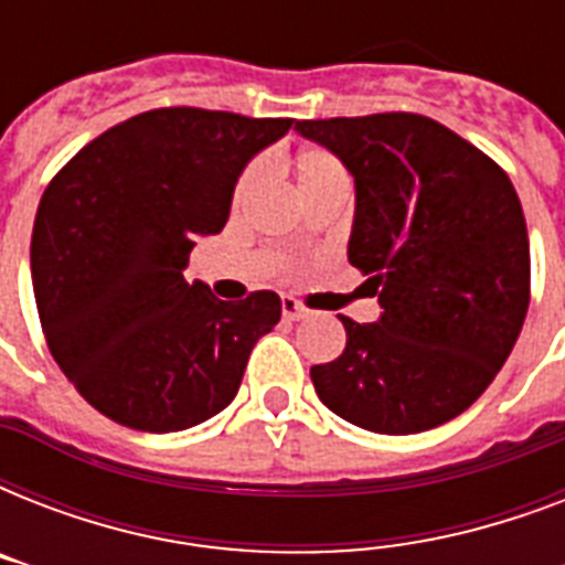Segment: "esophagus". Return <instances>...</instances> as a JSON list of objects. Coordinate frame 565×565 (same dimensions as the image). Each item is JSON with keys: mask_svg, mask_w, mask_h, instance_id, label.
Here are the masks:
<instances>
[{"mask_svg": "<svg viewBox=\"0 0 565 565\" xmlns=\"http://www.w3.org/2000/svg\"><path fill=\"white\" fill-rule=\"evenodd\" d=\"M281 313H284V319H290V322H299V319L308 317V308H305L301 301L292 299V296H284V299H281Z\"/></svg>", "mask_w": 565, "mask_h": 565, "instance_id": "esophagus-1", "label": "esophagus"}]
</instances>
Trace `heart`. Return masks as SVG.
<instances>
[{
  "label": "heart",
  "instance_id": "obj_1",
  "mask_svg": "<svg viewBox=\"0 0 565 565\" xmlns=\"http://www.w3.org/2000/svg\"><path fill=\"white\" fill-rule=\"evenodd\" d=\"M257 175H260V163H252V167L243 172V179H239L237 195L248 193L252 184L257 181ZM292 179H296L299 193L308 199V195L319 193V190L334 188V184H345V170L343 163L337 161L328 149L308 146V149H301V152H296V158H292Z\"/></svg>",
  "mask_w": 565,
  "mask_h": 565
}]
</instances>
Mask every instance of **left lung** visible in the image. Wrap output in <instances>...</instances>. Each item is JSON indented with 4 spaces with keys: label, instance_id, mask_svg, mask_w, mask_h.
Masks as SVG:
<instances>
[{
    "label": "left lung",
    "instance_id": "left-lung-1",
    "mask_svg": "<svg viewBox=\"0 0 565 565\" xmlns=\"http://www.w3.org/2000/svg\"><path fill=\"white\" fill-rule=\"evenodd\" d=\"M354 179L349 264L377 322L340 317L343 354L310 377L328 411L375 434L455 419L508 361L531 301V246L508 172L419 114L301 119Z\"/></svg>",
    "mask_w": 565,
    "mask_h": 565
}]
</instances>
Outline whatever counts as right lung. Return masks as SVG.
Masks as SVG:
<instances>
[{"label": "right lung", "instance_id": "obj_1", "mask_svg": "<svg viewBox=\"0 0 565 565\" xmlns=\"http://www.w3.org/2000/svg\"><path fill=\"white\" fill-rule=\"evenodd\" d=\"M292 119L158 108L84 146L40 199L31 281L49 352L108 419L170 434L225 411L281 319L269 290L222 301L184 281L234 184Z\"/></svg>", "mask_w": 565, "mask_h": 565}]
</instances>
